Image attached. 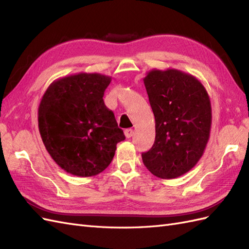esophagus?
<instances>
[{"label": "esophagus", "mask_w": 249, "mask_h": 249, "mask_svg": "<svg viewBox=\"0 0 249 249\" xmlns=\"http://www.w3.org/2000/svg\"><path fill=\"white\" fill-rule=\"evenodd\" d=\"M133 134H134V131H133L132 129H126V130L124 131V136H125L126 138H131V137L133 136Z\"/></svg>", "instance_id": "esophagus-1"}]
</instances>
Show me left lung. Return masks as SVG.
<instances>
[{"mask_svg":"<svg viewBox=\"0 0 249 249\" xmlns=\"http://www.w3.org/2000/svg\"><path fill=\"white\" fill-rule=\"evenodd\" d=\"M156 122L153 147L142 154L154 176L171 179L190 171L210 138L212 107L202 83L177 69L157 70L143 78Z\"/></svg>","mask_w":249,"mask_h":249,"instance_id":"left-lung-1","label":"left lung"}]
</instances>
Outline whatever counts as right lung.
<instances>
[{
  "mask_svg": "<svg viewBox=\"0 0 249 249\" xmlns=\"http://www.w3.org/2000/svg\"><path fill=\"white\" fill-rule=\"evenodd\" d=\"M111 77L79 72L51 83L38 107L42 142L59 167L87 178L106 169L125 139L114 113L104 104Z\"/></svg>",
  "mask_w": 249,
  "mask_h": 249,
  "instance_id": "add662e5",
  "label": "right lung"
}]
</instances>
